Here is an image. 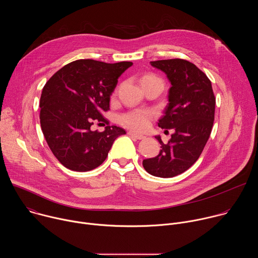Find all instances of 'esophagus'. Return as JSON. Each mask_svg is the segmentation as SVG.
Listing matches in <instances>:
<instances>
[{
	"mask_svg": "<svg viewBox=\"0 0 258 258\" xmlns=\"http://www.w3.org/2000/svg\"><path fill=\"white\" fill-rule=\"evenodd\" d=\"M128 135H130L131 137H134V138L138 139V140L145 139V136H143V135H141V134H138V133H135V132H133V131H130V132H128Z\"/></svg>",
	"mask_w": 258,
	"mask_h": 258,
	"instance_id": "obj_1",
	"label": "esophagus"
}]
</instances>
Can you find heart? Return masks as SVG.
<instances>
[{"instance_id":"obj_1","label":"heart","mask_w":258,"mask_h":258,"mask_svg":"<svg viewBox=\"0 0 258 258\" xmlns=\"http://www.w3.org/2000/svg\"><path fill=\"white\" fill-rule=\"evenodd\" d=\"M143 79H157L154 76H145ZM142 79V80H143ZM151 120V114L145 110H135L121 116V121L131 128L136 131L145 130L149 125Z\"/></svg>"}]
</instances>
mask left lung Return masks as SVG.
<instances>
[{
	"instance_id": "obj_1",
	"label": "left lung",
	"mask_w": 258,
	"mask_h": 258,
	"mask_svg": "<svg viewBox=\"0 0 258 258\" xmlns=\"http://www.w3.org/2000/svg\"><path fill=\"white\" fill-rule=\"evenodd\" d=\"M163 71L171 87L168 104L158 126L173 130L171 139L161 145L159 154L143 160L146 171L159 177H172L189 169L201 155L209 139L215 110L211 82L195 64L183 59L151 61Z\"/></svg>"
}]
</instances>
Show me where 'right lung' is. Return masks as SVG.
I'll list each match as a JSON object with an SVG mask.
<instances>
[{
    "mask_svg": "<svg viewBox=\"0 0 258 258\" xmlns=\"http://www.w3.org/2000/svg\"><path fill=\"white\" fill-rule=\"evenodd\" d=\"M132 62L105 63L81 59L59 69L46 83L40 101L41 126L51 151L66 168L89 171L103 163L115 139L125 131L107 125L93 132L94 121H105L118 78Z\"/></svg>",
    "mask_w": 258,
    "mask_h": 258,
    "instance_id": "right-lung-1",
    "label": "right lung"
}]
</instances>
